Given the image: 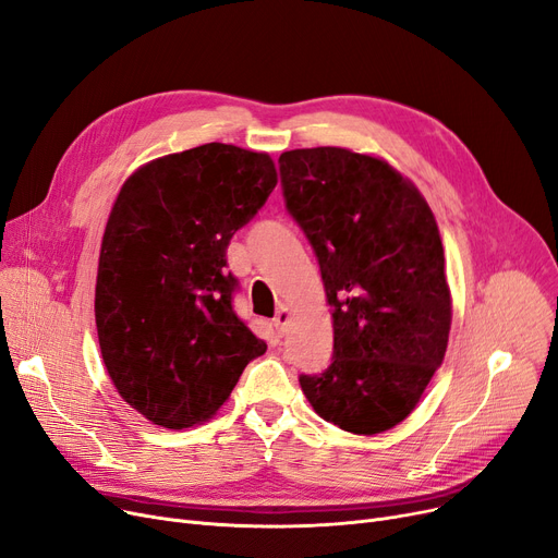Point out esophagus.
<instances>
[{
  "label": "esophagus",
  "mask_w": 558,
  "mask_h": 558,
  "mask_svg": "<svg viewBox=\"0 0 558 558\" xmlns=\"http://www.w3.org/2000/svg\"><path fill=\"white\" fill-rule=\"evenodd\" d=\"M289 319H292V312H289L287 305H280L278 312H276V317H274V326H276V330H278L280 335H284Z\"/></svg>",
  "instance_id": "1"
}]
</instances>
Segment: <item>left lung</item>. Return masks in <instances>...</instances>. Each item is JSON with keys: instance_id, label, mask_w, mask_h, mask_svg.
I'll list each match as a JSON object with an SVG mask.
<instances>
[{"instance_id": "8db88e82", "label": "left lung", "mask_w": 558, "mask_h": 558, "mask_svg": "<svg viewBox=\"0 0 558 558\" xmlns=\"http://www.w3.org/2000/svg\"><path fill=\"white\" fill-rule=\"evenodd\" d=\"M278 163L332 307V360L299 376L303 395L339 428L383 433L413 413L445 360L451 294L438 223L417 186L378 157L328 145Z\"/></svg>"}]
</instances>
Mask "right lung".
<instances>
[{
  "label": "right lung",
  "instance_id": "1",
  "mask_svg": "<svg viewBox=\"0 0 558 558\" xmlns=\"http://www.w3.org/2000/svg\"><path fill=\"white\" fill-rule=\"evenodd\" d=\"M278 184L274 159L205 143L141 166L102 236L95 326L118 395L163 428L209 420L264 339L236 317L232 234Z\"/></svg>",
  "mask_w": 558,
  "mask_h": 558
}]
</instances>
